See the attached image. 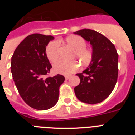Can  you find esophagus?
Masks as SVG:
<instances>
[{
  "label": "esophagus",
  "instance_id": "1",
  "mask_svg": "<svg viewBox=\"0 0 135 135\" xmlns=\"http://www.w3.org/2000/svg\"><path fill=\"white\" fill-rule=\"evenodd\" d=\"M70 78H71V76H65V80H69Z\"/></svg>",
  "mask_w": 135,
  "mask_h": 135
}]
</instances>
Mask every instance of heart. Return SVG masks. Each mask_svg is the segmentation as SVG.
<instances>
[{"mask_svg": "<svg viewBox=\"0 0 135 135\" xmlns=\"http://www.w3.org/2000/svg\"><path fill=\"white\" fill-rule=\"evenodd\" d=\"M65 42L74 51V57L76 56L80 59L82 64L86 65L91 61L92 52L86 48V42L84 38L79 36H71L65 39ZM46 56L51 61L55 62L59 57V44L56 40L51 41L47 45ZM78 62L72 61H59L53 65V71L57 74L68 75L74 73L78 69Z\"/></svg>", "mask_w": 135, "mask_h": 135, "instance_id": "heart-1", "label": "heart"}]
</instances>
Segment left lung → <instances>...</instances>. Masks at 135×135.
<instances>
[{"label":"left lung","instance_id":"8db88e82","mask_svg":"<svg viewBox=\"0 0 135 135\" xmlns=\"http://www.w3.org/2000/svg\"><path fill=\"white\" fill-rule=\"evenodd\" d=\"M74 34L90 42L93 56L89 67L77 74L80 82L74 88L76 97L89 104L101 103L111 94L118 75V54L114 44L103 34L90 29H82Z\"/></svg>","mask_w":135,"mask_h":135}]
</instances>
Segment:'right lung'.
<instances>
[{
	"label": "right lung",
	"instance_id": "right-lung-1",
	"mask_svg": "<svg viewBox=\"0 0 135 135\" xmlns=\"http://www.w3.org/2000/svg\"><path fill=\"white\" fill-rule=\"evenodd\" d=\"M53 39L40 34L27 36L11 57V71L19 93L28 105L38 110L49 109L57 103L59 86L65 80L60 74L46 77L52 66L46 48Z\"/></svg>",
	"mask_w": 135,
	"mask_h": 135
}]
</instances>
